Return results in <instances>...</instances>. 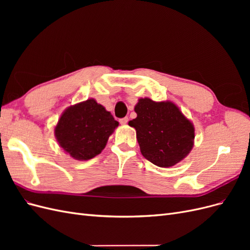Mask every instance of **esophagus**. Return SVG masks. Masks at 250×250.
<instances>
[{
	"instance_id": "obj_1",
	"label": "esophagus",
	"mask_w": 250,
	"mask_h": 250,
	"mask_svg": "<svg viewBox=\"0 0 250 250\" xmlns=\"http://www.w3.org/2000/svg\"><path fill=\"white\" fill-rule=\"evenodd\" d=\"M127 122H128V118H122V119H120V124H121V125H126Z\"/></svg>"
}]
</instances>
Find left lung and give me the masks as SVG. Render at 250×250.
Returning a JSON list of instances; mask_svg holds the SVG:
<instances>
[{
	"mask_svg": "<svg viewBox=\"0 0 250 250\" xmlns=\"http://www.w3.org/2000/svg\"><path fill=\"white\" fill-rule=\"evenodd\" d=\"M134 111L137 118L128 124L137 131L141 152L149 162L169 168L190 153L195 128L175 103L141 98Z\"/></svg>",
	"mask_w": 250,
	"mask_h": 250,
	"instance_id": "obj_1",
	"label": "left lung"
}]
</instances>
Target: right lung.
<instances>
[{
  "label": "right lung",
  "instance_id": "right-lung-1",
  "mask_svg": "<svg viewBox=\"0 0 250 250\" xmlns=\"http://www.w3.org/2000/svg\"><path fill=\"white\" fill-rule=\"evenodd\" d=\"M119 122L93 98L67 107L54 128L59 146L74 160L100 154Z\"/></svg>",
  "mask_w": 250,
  "mask_h": 250
}]
</instances>
